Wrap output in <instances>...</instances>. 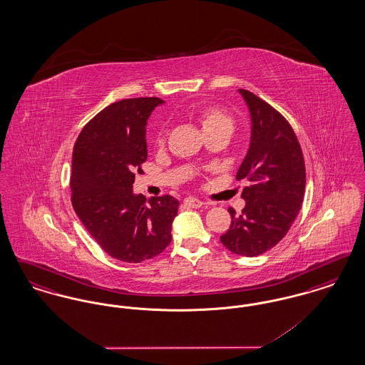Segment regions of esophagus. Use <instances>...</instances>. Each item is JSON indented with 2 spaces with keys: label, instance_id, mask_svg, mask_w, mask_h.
<instances>
[{
  "label": "esophagus",
  "instance_id": "esophagus-1",
  "mask_svg": "<svg viewBox=\"0 0 365 365\" xmlns=\"http://www.w3.org/2000/svg\"><path fill=\"white\" fill-rule=\"evenodd\" d=\"M183 205L185 207H187V208H200V207H202V201H200V200H197V198H192V197H189V198H186L185 201H183Z\"/></svg>",
  "mask_w": 365,
  "mask_h": 365
}]
</instances>
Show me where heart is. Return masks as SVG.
<instances>
[{"instance_id":"heart-1","label":"heart","mask_w":365,"mask_h":365,"mask_svg":"<svg viewBox=\"0 0 365 365\" xmlns=\"http://www.w3.org/2000/svg\"><path fill=\"white\" fill-rule=\"evenodd\" d=\"M194 116L201 124V128L205 133V135L213 134V133H223V131L231 134L234 130V119L220 106H216V105L201 106L194 112ZM165 135H167L165 128H160L155 138L157 146H161L165 142Z\"/></svg>"}]
</instances>
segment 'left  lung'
<instances>
[{
    "label": "left lung",
    "mask_w": 365,
    "mask_h": 365,
    "mask_svg": "<svg viewBox=\"0 0 365 365\" xmlns=\"http://www.w3.org/2000/svg\"><path fill=\"white\" fill-rule=\"evenodd\" d=\"M252 118V138L237 179L247 180L241 215L228 208L231 226L220 242L235 255L255 257L283 240L301 209L305 163L294 130L274 106L240 88Z\"/></svg>",
    "instance_id": "left-lung-1"
}]
</instances>
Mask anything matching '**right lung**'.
Wrapping results in <instances>:
<instances>
[{"label":"right lung","instance_id":"1","mask_svg":"<svg viewBox=\"0 0 365 365\" xmlns=\"http://www.w3.org/2000/svg\"><path fill=\"white\" fill-rule=\"evenodd\" d=\"M157 97L108 105L82 128L73 145L71 202L88 234L110 257L149 260L171 243L179 201L173 195L149 202L133 192L135 174L148 158L146 120Z\"/></svg>","mask_w":365,"mask_h":365}]
</instances>
